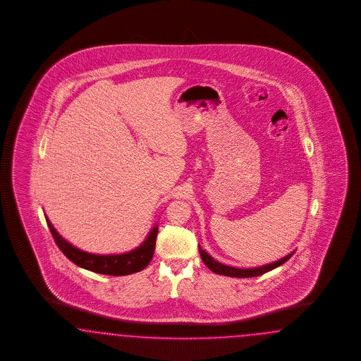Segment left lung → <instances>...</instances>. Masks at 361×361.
I'll return each mask as SVG.
<instances>
[{
	"label": "left lung",
	"instance_id": "1",
	"mask_svg": "<svg viewBox=\"0 0 361 361\" xmlns=\"http://www.w3.org/2000/svg\"><path fill=\"white\" fill-rule=\"evenodd\" d=\"M198 250H200V255H201L202 261L213 273L219 274V275H228V276H233V278H252V276H258V275H262V274L267 273V271H271L274 269H276L278 266L287 262L293 257V254H294V252H293L291 254L283 257L282 259L276 261V262L269 263V264H264V266H261V267H255V269H237V267H230V266H226V264L217 262L216 259H213L208 252L202 250L201 247H198Z\"/></svg>",
	"mask_w": 361,
	"mask_h": 361
}]
</instances>
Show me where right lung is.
<instances>
[{"label": "right lung", "mask_w": 361, "mask_h": 361, "mask_svg": "<svg viewBox=\"0 0 361 361\" xmlns=\"http://www.w3.org/2000/svg\"><path fill=\"white\" fill-rule=\"evenodd\" d=\"M46 222L53 234L56 246L71 262L94 273L118 275V276L142 271L149 264L154 252L156 237L159 231V228L154 226L142 245L132 252L115 254V255H99V254H90V252L79 250L58 234V231L54 229V226L51 225V222L47 217H46Z\"/></svg>", "instance_id": "right-lung-1"}]
</instances>
